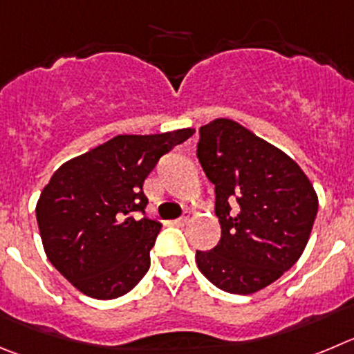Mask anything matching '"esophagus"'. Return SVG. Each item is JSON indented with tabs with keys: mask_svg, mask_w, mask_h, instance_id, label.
<instances>
[{
	"mask_svg": "<svg viewBox=\"0 0 354 354\" xmlns=\"http://www.w3.org/2000/svg\"><path fill=\"white\" fill-rule=\"evenodd\" d=\"M188 222V214H185V216H180V218H176V220H173V225H176V227H181V225H185V223Z\"/></svg>",
	"mask_w": 354,
	"mask_h": 354,
	"instance_id": "esophagus-1",
	"label": "esophagus"
}]
</instances>
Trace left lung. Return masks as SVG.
Masks as SVG:
<instances>
[{
	"mask_svg": "<svg viewBox=\"0 0 354 354\" xmlns=\"http://www.w3.org/2000/svg\"><path fill=\"white\" fill-rule=\"evenodd\" d=\"M197 158L214 185L222 237L197 252L201 272L223 292L266 288L302 255L318 197L299 164L229 118L199 129Z\"/></svg>",
	"mask_w": 354,
	"mask_h": 354,
	"instance_id": "8db88e82",
	"label": "left lung"
}]
</instances>
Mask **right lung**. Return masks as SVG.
<instances>
[{"label": "right lung", "instance_id": "obj_1", "mask_svg": "<svg viewBox=\"0 0 354 354\" xmlns=\"http://www.w3.org/2000/svg\"><path fill=\"white\" fill-rule=\"evenodd\" d=\"M194 132L115 136L55 171L36 204V220L48 260L75 288L108 300L143 279L162 227L136 214L148 204L145 178Z\"/></svg>", "mask_w": 354, "mask_h": 354}]
</instances>
